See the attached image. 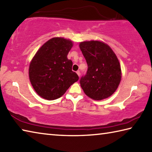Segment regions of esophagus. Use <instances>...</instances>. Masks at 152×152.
Segmentation results:
<instances>
[{
	"mask_svg": "<svg viewBox=\"0 0 152 152\" xmlns=\"http://www.w3.org/2000/svg\"><path fill=\"white\" fill-rule=\"evenodd\" d=\"M76 73H77V74L78 75V76H79V77H80V75H81V73H80V71H77L76 72Z\"/></svg>",
	"mask_w": 152,
	"mask_h": 152,
	"instance_id": "34e87169",
	"label": "esophagus"
}]
</instances>
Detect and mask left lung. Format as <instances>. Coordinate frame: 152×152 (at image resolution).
I'll return each mask as SVG.
<instances>
[{"label":"left lung","mask_w":152,"mask_h":152,"mask_svg":"<svg viewBox=\"0 0 152 152\" xmlns=\"http://www.w3.org/2000/svg\"><path fill=\"white\" fill-rule=\"evenodd\" d=\"M79 47L88 66L86 74L80 79L84 93L95 100L110 97L121 79L117 56L107 44L101 41L81 42Z\"/></svg>","instance_id":"8db88e82"}]
</instances>
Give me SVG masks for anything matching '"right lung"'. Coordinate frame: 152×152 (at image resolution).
<instances>
[{
    "instance_id": "add662e5",
    "label": "right lung",
    "mask_w": 152,
    "mask_h": 152,
    "mask_svg": "<svg viewBox=\"0 0 152 152\" xmlns=\"http://www.w3.org/2000/svg\"><path fill=\"white\" fill-rule=\"evenodd\" d=\"M73 47L70 40L55 37L40 48L32 59L28 75L32 86L40 97L47 100L61 97L79 76L72 71L67 58Z\"/></svg>"
}]
</instances>
